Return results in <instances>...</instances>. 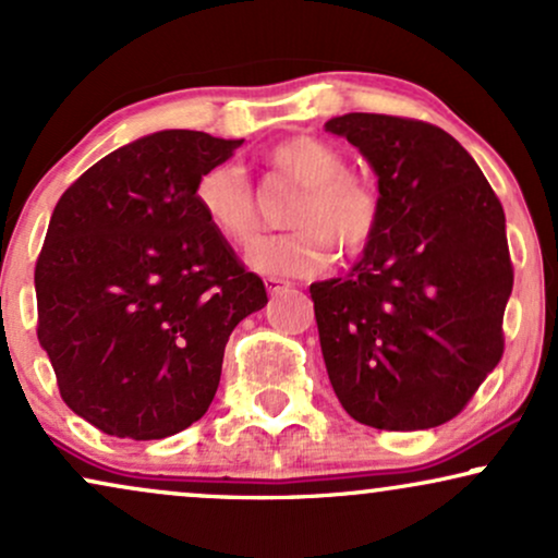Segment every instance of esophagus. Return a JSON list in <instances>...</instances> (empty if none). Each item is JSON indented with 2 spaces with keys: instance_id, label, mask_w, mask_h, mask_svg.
I'll list each match as a JSON object with an SVG mask.
<instances>
[{
  "instance_id": "1",
  "label": "esophagus",
  "mask_w": 558,
  "mask_h": 558,
  "mask_svg": "<svg viewBox=\"0 0 558 558\" xmlns=\"http://www.w3.org/2000/svg\"><path fill=\"white\" fill-rule=\"evenodd\" d=\"M290 281H284V279H277V277H268L266 279V290H268V294H279V292H284V290H290Z\"/></svg>"
}]
</instances>
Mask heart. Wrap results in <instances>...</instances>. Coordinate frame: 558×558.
Returning a JSON list of instances; mask_svg holds the SVG:
<instances>
[{
    "instance_id": "1",
    "label": "heart",
    "mask_w": 558,
    "mask_h": 558,
    "mask_svg": "<svg viewBox=\"0 0 558 558\" xmlns=\"http://www.w3.org/2000/svg\"><path fill=\"white\" fill-rule=\"evenodd\" d=\"M274 175L298 185L287 209L290 232L260 238L247 264L274 277H313L343 256H360L380 230L383 204L375 185L349 173V162L333 144L315 136H292L266 153ZM196 204L211 230L235 245H247L260 227L258 196L245 170L219 162L196 181Z\"/></svg>"
}]
</instances>
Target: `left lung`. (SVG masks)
<instances>
[{"label": "left lung", "mask_w": 558, "mask_h": 558, "mask_svg": "<svg viewBox=\"0 0 558 558\" xmlns=\"http://www.w3.org/2000/svg\"><path fill=\"white\" fill-rule=\"evenodd\" d=\"M326 132L367 157L383 204L352 271L311 284L328 377L360 424L432 429L465 409L505 352L514 279L505 209L439 126L347 113Z\"/></svg>", "instance_id": "left-lung-1"}]
</instances>
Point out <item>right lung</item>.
I'll return each instance as SVG.
<instances>
[{"mask_svg": "<svg viewBox=\"0 0 558 558\" xmlns=\"http://www.w3.org/2000/svg\"><path fill=\"white\" fill-rule=\"evenodd\" d=\"M243 140L168 129L106 155L61 194L36 264L38 341L74 414L162 439L198 422L235 326L266 305L196 204Z\"/></svg>", "mask_w": 558, "mask_h": 558, "instance_id": "right-lung-1", "label": "right lung"}]
</instances>
